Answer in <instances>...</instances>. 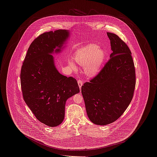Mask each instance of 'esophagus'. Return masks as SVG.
I'll use <instances>...</instances> for the list:
<instances>
[{"label":"esophagus","instance_id":"obj_1","mask_svg":"<svg viewBox=\"0 0 157 157\" xmlns=\"http://www.w3.org/2000/svg\"><path fill=\"white\" fill-rule=\"evenodd\" d=\"M78 85H79V88H81L82 85H83V82L81 80H78Z\"/></svg>","mask_w":157,"mask_h":157}]
</instances>
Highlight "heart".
I'll return each instance as SVG.
<instances>
[{
	"label": "heart",
	"instance_id": "1",
	"mask_svg": "<svg viewBox=\"0 0 157 157\" xmlns=\"http://www.w3.org/2000/svg\"><path fill=\"white\" fill-rule=\"evenodd\" d=\"M106 58L104 50L95 44H90L78 49L74 53L75 62L83 67L84 74L88 78H93L98 74ZM68 65L74 71L77 67L73 60H68Z\"/></svg>",
	"mask_w": 157,
	"mask_h": 157
}]
</instances>
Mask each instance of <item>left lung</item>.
Wrapping results in <instances>:
<instances>
[{
  "label": "left lung",
  "instance_id": "1",
  "mask_svg": "<svg viewBox=\"0 0 157 157\" xmlns=\"http://www.w3.org/2000/svg\"><path fill=\"white\" fill-rule=\"evenodd\" d=\"M112 53L99 74L81 88L90 121L106 125L118 120L130 104L135 86L131 52L117 35L107 32Z\"/></svg>",
  "mask_w": 157,
  "mask_h": 157
}]
</instances>
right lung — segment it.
Instances as JSON below:
<instances>
[{"label":"right lung","instance_id":"add662e5","mask_svg":"<svg viewBox=\"0 0 157 157\" xmlns=\"http://www.w3.org/2000/svg\"><path fill=\"white\" fill-rule=\"evenodd\" d=\"M69 36V30L62 29L39 36L30 44L21 69L26 104L38 121L50 127L62 122L67 99L79 92L75 78L60 74L52 55L62 52Z\"/></svg>","mask_w":157,"mask_h":157}]
</instances>
